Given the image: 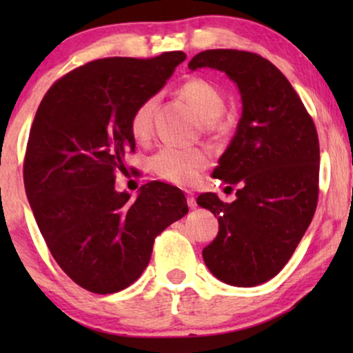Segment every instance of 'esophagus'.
I'll use <instances>...</instances> for the list:
<instances>
[{"mask_svg":"<svg viewBox=\"0 0 353 353\" xmlns=\"http://www.w3.org/2000/svg\"><path fill=\"white\" fill-rule=\"evenodd\" d=\"M186 201H188V207H190V209H196V207H197L196 197H194V194H192V192H188Z\"/></svg>","mask_w":353,"mask_h":353,"instance_id":"obj_1","label":"esophagus"}]
</instances>
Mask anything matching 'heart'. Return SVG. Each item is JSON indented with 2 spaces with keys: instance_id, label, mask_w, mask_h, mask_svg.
<instances>
[{
  "instance_id": "1",
  "label": "heart",
  "mask_w": 353,
  "mask_h": 353,
  "mask_svg": "<svg viewBox=\"0 0 353 353\" xmlns=\"http://www.w3.org/2000/svg\"><path fill=\"white\" fill-rule=\"evenodd\" d=\"M180 94L205 123H215L225 114V101L221 94L204 80L186 81L180 88ZM154 108L156 99L151 98L139 104L133 112L130 130L137 141H144L151 134ZM207 165L209 157L201 149L163 148L151 159V170L159 178L180 186L194 185Z\"/></svg>"
}]
</instances>
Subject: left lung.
<instances>
[{
    "instance_id": "8db88e82",
    "label": "left lung",
    "mask_w": 353,
    "mask_h": 353,
    "mask_svg": "<svg viewBox=\"0 0 353 353\" xmlns=\"http://www.w3.org/2000/svg\"><path fill=\"white\" fill-rule=\"evenodd\" d=\"M188 67L225 72L243 104L234 137L212 173L238 186L236 199L228 204L215 192L197 196V204L219 219V234L202 257L220 281L257 286L281 272L315 214L316 128L286 77L262 56L207 50Z\"/></svg>"
}]
</instances>
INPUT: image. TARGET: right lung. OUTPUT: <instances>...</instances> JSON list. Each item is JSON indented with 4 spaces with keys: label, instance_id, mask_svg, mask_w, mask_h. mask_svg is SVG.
I'll list each match as a JSON object with an SVG mask.
<instances>
[{
    "label": "right lung",
    "instance_id": "obj_1",
    "mask_svg": "<svg viewBox=\"0 0 353 353\" xmlns=\"http://www.w3.org/2000/svg\"><path fill=\"white\" fill-rule=\"evenodd\" d=\"M186 59L105 57L62 77L40 103L28 137V204L59 267L86 291L112 294L146 270L154 239L188 214L181 190L161 181L137 199L115 190L134 152L133 112L163 88Z\"/></svg>",
    "mask_w": 353,
    "mask_h": 353
}]
</instances>
